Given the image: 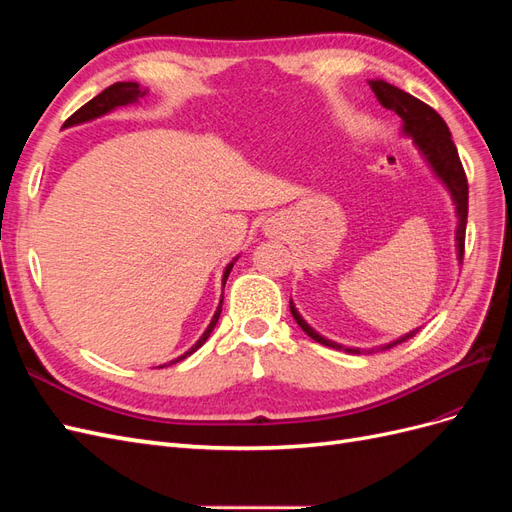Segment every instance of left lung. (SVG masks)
Segmentation results:
<instances>
[{
	"label": "left lung",
	"mask_w": 512,
	"mask_h": 512,
	"mask_svg": "<svg viewBox=\"0 0 512 512\" xmlns=\"http://www.w3.org/2000/svg\"><path fill=\"white\" fill-rule=\"evenodd\" d=\"M369 85H371V91L376 94L378 102L384 108H389V111L397 113V117L404 121V134L412 136V143L418 147V151L423 153V158L427 160L433 173H436V177L446 185V190L451 192L455 211H457V220H459L457 230H455V241H457V256L461 262L463 247H466V224H468V179H466V170H463V166H461L451 132H448V126L429 104L406 94L404 89H399V87L386 83V81H380V79L369 81ZM290 314L294 320H297L299 327L314 339V342L335 348V350H344L350 354H361V350L335 344V342H331V339L316 333L301 318V314L297 312V307L292 305V301H290ZM416 333H418V329L410 331L404 337H399V339H395V342L380 346V348L389 350L401 342H406V339L414 337ZM371 352H374V348H371Z\"/></svg>",
	"instance_id": "8db88e82"
}]
</instances>
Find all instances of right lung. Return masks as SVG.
I'll use <instances>...</instances> for the list:
<instances>
[{
	"mask_svg": "<svg viewBox=\"0 0 512 512\" xmlns=\"http://www.w3.org/2000/svg\"><path fill=\"white\" fill-rule=\"evenodd\" d=\"M145 96H147V89H143L138 83H130V81H128V83H115V85H111V87H106V89L102 91V94H98L96 98H91L87 104H83L74 115H70V117L66 119V123H64V128H70V126H76V123H85V121H91V119H96V117H102V115H106V113H111L113 108H117V106L134 104V102H138V100H143ZM235 260H237V258H235ZM235 260H232L230 265L226 267L224 277H222V284H226L228 275H230V271H232V265H235ZM222 301H224V297L220 299V305H218V309H215V314H213V318H211V322H209L207 331H205L203 335H200L198 342H196L188 352L181 354L179 359L170 361L168 365H173V363H177V361H183L185 356H190L192 352H196L200 346H203V344L207 342L211 331L215 329V324H218L220 314H222ZM160 367H166V363L160 365ZM160 367H158V369H160Z\"/></svg>",
	"mask_w": 512,
	"mask_h": 512,
	"instance_id": "add662e5",
	"label": "right lung"
}]
</instances>
